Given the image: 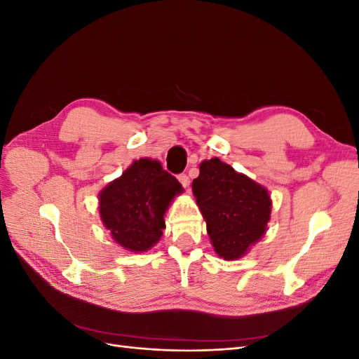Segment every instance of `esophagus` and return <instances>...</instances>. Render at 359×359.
Returning <instances> with one entry per match:
<instances>
[{
	"mask_svg": "<svg viewBox=\"0 0 359 359\" xmlns=\"http://www.w3.org/2000/svg\"><path fill=\"white\" fill-rule=\"evenodd\" d=\"M178 180H180V182H181V186L186 189V190H189L190 189V178L186 175V173H182V175H180L178 177Z\"/></svg>",
	"mask_w": 359,
	"mask_h": 359,
	"instance_id": "1",
	"label": "esophagus"
}]
</instances>
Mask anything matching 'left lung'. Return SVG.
Masks as SVG:
<instances>
[{
	"mask_svg": "<svg viewBox=\"0 0 359 359\" xmlns=\"http://www.w3.org/2000/svg\"><path fill=\"white\" fill-rule=\"evenodd\" d=\"M191 190L222 259H241L266 233L273 210L269 191L220 158L201 163Z\"/></svg>",
	"mask_w": 359,
	"mask_h": 359,
	"instance_id": "1",
	"label": "left lung"
}]
</instances>
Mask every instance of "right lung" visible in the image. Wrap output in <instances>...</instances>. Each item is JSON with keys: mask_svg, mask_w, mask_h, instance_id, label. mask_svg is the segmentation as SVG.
<instances>
[{"mask_svg": "<svg viewBox=\"0 0 359 359\" xmlns=\"http://www.w3.org/2000/svg\"><path fill=\"white\" fill-rule=\"evenodd\" d=\"M182 191L158 160H135L99 193L100 220L119 247L132 253L148 252L160 241L165 214Z\"/></svg>", "mask_w": 359, "mask_h": 359, "instance_id": "obj_1", "label": "right lung"}]
</instances>
